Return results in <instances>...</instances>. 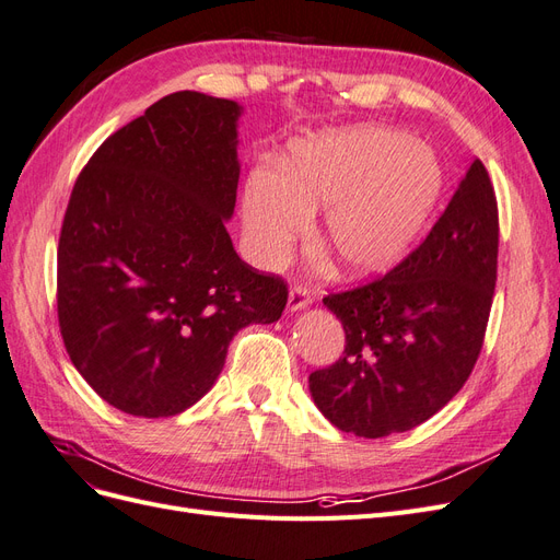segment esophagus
I'll return each instance as SVG.
<instances>
[{
  "label": "esophagus",
  "mask_w": 560,
  "mask_h": 560,
  "mask_svg": "<svg viewBox=\"0 0 560 560\" xmlns=\"http://www.w3.org/2000/svg\"><path fill=\"white\" fill-rule=\"evenodd\" d=\"M311 303H313V294L306 290V287L294 284L292 290H290V296H287V311L296 313V311L308 308Z\"/></svg>",
  "instance_id": "esophagus-1"
}]
</instances>
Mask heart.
I'll return each mask as SVG.
<instances>
[{
	"instance_id": "1",
	"label": "heart",
	"mask_w": 560,
	"mask_h": 560,
	"mask_svg": "<svg viewBox=\"0 0 560 560\" xmlns=\"http://www.w3.org/2000/svg\"><path fill=\"white\" fill-rule=\"evenodd\" d=\"M442 165L409 132L360 126L296 140L280 167H254L243 229L254 264L276 268L325 208L317 243L346 278L399 264L442 196Z\"/></svg>"
}]
</instances>
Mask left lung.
<instances>
[{"label": "left lung", "mask_w": 560, "mask_h": 560, "mask_svg": "<svg viewBox=\"0 0 560 560\" xmlns=\"http://www.w3.org/2000/svg\"><path fill=\"white\" fill-rule=\"evenodd\" d=\"M495 280L498 202L477 159L416 252L385 278L322 301L346 331L343 358L308 378L322 416L378 439L444 409L477 364Z\"/></svg>", "instance_id": "1"}]
</instances>
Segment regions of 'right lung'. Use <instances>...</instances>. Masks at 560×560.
<instances>
[{"instance_id": "1", "label": "right lung", "mask_w": 560, "mask_h": 560, "mask_svg": "<svg viewBox=\"0 0 560 560\" xmlns=\"http://www.w3.org/2000/svg\"><path fill=\"white\" fill-rule=\"evenodd\" d=\"M241 116L233 100L165 95L74 184L58 245L60 334L118 411H186L222 374L233 336L284 311V282L252 270L226 231Z\"/></svg>"}]
</instances>
